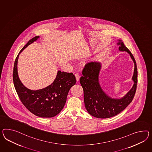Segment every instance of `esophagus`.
<instances>
[{"label": "esophagus", "mask_w": 152, "mask_h": 152, "mask_svg": "<svg viewBox=\"0 0 152 152\" xmlns=\"http://www.w3.org/2000/svg\"><path fill=\"white\" fill-rule=\"evenodd\" d=\"M75 78H76L77 82H78V81L79 80V79H80V76H79V75L78 74H75Z\"/></svg>", "instance_id": "obj_1"}]
</instances>
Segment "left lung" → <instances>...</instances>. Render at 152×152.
<instances>
[{
    "label": "left lung",
    "mask_w": 152,
    "mask_h": 152,
    "mask_svg": "<svg viewBox=\"0 0 152 152\" xmlns=\"http://www.w3.org/2000/svg\"><path fill=\"white\" fill-rule=\"evenodd\" d=\"M119 51L127 52L134 64L132 80L133 85L127 93L121 98L110 96L102 89L99 82V74L102 63L95 61L86 64L83 70L80 83L84 90V101L90 115L99 118H107L117 115L132 102L136 91L137 68L132 54L120 39L117 40Z\"/></svg>",
    "instance_id": "obj_1"
}]
</instances>
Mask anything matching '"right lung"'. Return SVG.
<instances>
[{
    "label": "right lung",
    "mask_w": 152,
    "mask_h": 152,
    "mask_svg": "<svg viewBox=\"0 0 152 152\" xmlns=\"http://www.w3.org/2000/svg\"><path fill=\"white\" fill-rule=\"evenodd\" d=\"M39 39V36H35L20 51L14 63L13 82L20 100L31 113L39 117L50 118L56 116L62 111L68 92L76 83V79L72 73L58 70L54 82L41 89H30L23 85L18 72L19 56L25 48Z\"/></svg>",
    "instance_id": "obj_1"
}]
</instances>
